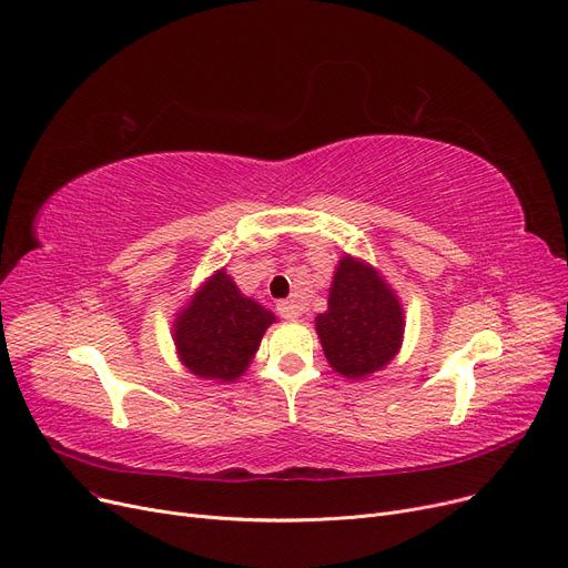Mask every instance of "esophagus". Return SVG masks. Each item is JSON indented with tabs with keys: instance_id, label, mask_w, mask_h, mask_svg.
Listing matches in <instances>:
<instances>
[{
	"instance_id": "34e87169",
	"label": "esophagus",
	"mask_w": 568,
	"mask_h": 568,
	"mask_svg": "<svg viewBox=\"0 0 568 568\" xmlns=\"http://www.w3.org/2000/svg\"><path fill=\"white\" fill-rule=\"evenodd\" d=\"M277 314L282 316V318H288V321H295L301 316V310H298V305L295 303H288V301H282L280 305H277Z\"/></svg>"
}]
</instances>
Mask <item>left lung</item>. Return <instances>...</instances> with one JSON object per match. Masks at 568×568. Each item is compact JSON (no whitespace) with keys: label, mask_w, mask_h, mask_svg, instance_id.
Here are the masks:
<instances>
[{"label":"left lung","mask_w":568,"mask_h":568,"mask_svg":"<svg viewBox=\"0 0 568 568\" xmlns=\"http://www.w3.org/2000/svg\"><path fill=\"white\" fill-rule=\"evenodd\" d=\"M316 333L331 367L363 379L397 354L404 333L397 295L374 267L344 256L333 277L328 312L316 316Z\"/></svg>","instance_id":"8db88e82"}]
</instances>
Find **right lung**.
<instances>
[{
    "instance_id": "add662e5",
    "label": "right lung",
    "mask_w": 568,
    "mask_h": 568,
    "mask_svg": "<svg viewBox=\"0 0 568 568\" xmlns=\"http://www.w3.org/2000/svg\"><path fill=\"white\" fill-rule=\"evenodd\" d=\"M273 321V312L245 298L220 270L175 321L180 361L203 379L233 382L247 369Z\"/></svg>"
}]
</instances>
